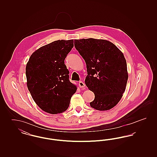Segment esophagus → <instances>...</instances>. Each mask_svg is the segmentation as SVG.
Segmentation results:
<instances>
[{
  "label": "esophagus",
  "instance_id": "34e87169",
  "mask_svg": "<svg viewBox=\"0 0 157 157\" xmlns=\"http://www.w3.org/2000/svg\"><path fill=\"white\" fill-rule=\"evenodd\" d=\"M79 86L80 88H84L85 86V83H84L83 82H82V81H80V82H79Z\"/></svg>",
  "mask_w": 157,
  "mask_h": 157
}]
</instances>
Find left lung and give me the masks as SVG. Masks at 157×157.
Returning a JSON list of instances; mask_svg holds the SVG:
<instances>
[{"label": "left lung", "mask_w": 157, "mask_h": 157, "mask_svg": "<svg viewBox=\"0 0 157 157\" xmlns=\"http://www.w3.org/2000/svg\"><path fill=\"white\" fill-rule=\"evenodd\" d=\"M74 44L86 65L85 83L95 94L90 106L98 111L112 109L122 97L128 78L123 53L104 39H75Z\"/></svg>", "instance_id": "8db88e82"}]
</instances>
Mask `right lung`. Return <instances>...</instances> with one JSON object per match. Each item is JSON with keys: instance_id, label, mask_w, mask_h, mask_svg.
I'll return each instance as SVG.
<instances>
[{"instance_id": "obj_1", "label": "right lung", "mask_w": 157, "mask_h": 157, "mask_svg": "<svg viewBox=\"0 0 157 157\" xmlns=\"http://www.w3.org/2000/svg\"><path fill=\"white\" fill-rule=\"evenodd\" d=\"M74 47V40H58L33 53L26 67L27 86L37 106L44 111L65 112L77 87L69 81L64 60Z\"/></svg>"}]
</instances>
